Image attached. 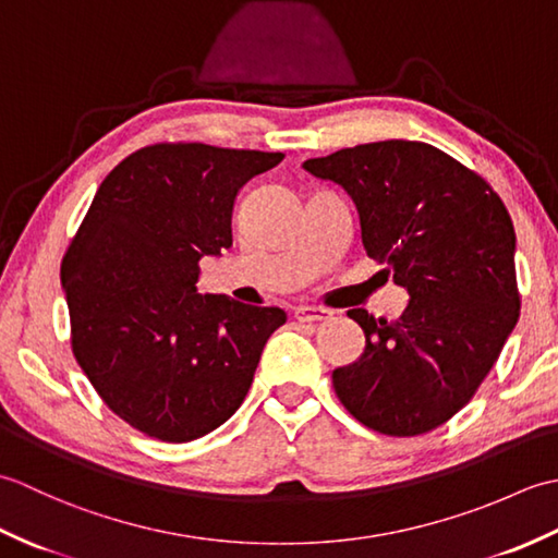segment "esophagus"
<instances>
[{
	"label": "esophagus",
	"instance_id": "1",
	"mask_svg": "<svg viewBox=\"0 0 558 558\" xmlns=\"http://www.w3.org/2000/svg\"><path fill=\"white\" fill-rule=\"evenodd\" d=\"M333 316V312L322 310V306H298L294 310V318H298L300 324H314V322H328V318Z\"/></svg>",
	"mask_w": 558,
	"mask_h": 558
}]
</instances>
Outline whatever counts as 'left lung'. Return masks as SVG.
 Segmentation results:
<instances>
[{
  "label": "left lung",
  "mask_w": 558,
  "mask_h": 558,
  "mask_svg": "<svg viewBox=\"0 0 558 558\" xmlns=\"http://www.w3.org/2000/svg\"><path fill=\"white\" fill-rule=\"evenodd\" d=\"M304 170L345 189L366 254L410 294L393 322L348 312L366 345L333 372L336 396L378 434L432 432L477 393L518 324L513 220L482 174L422 141L342 148Z\"/></svg>",
  "instance_id": "1"
}]
</instances>
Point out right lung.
Instances as JSON below:
<instances>
[{
	"label": "right lung",
	"mask_w": 558,
	"mask_h": 558,
	"mask_svg": "<svg viewBox=\"0 0 558 558\" xmlns=\"http://www.w3.org/2000/svg\"><path fill=\"white\" fill-rule=\"evenodd\" d=\"M286 153L153 144L105 177L62 258L71 352L105 405L186 444L242 405L278 306L196 292L198 260L232 246L236 192Z\"/></svg>",
	"instance_id": "1"
}]
</instances>
